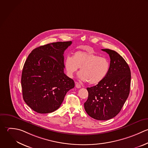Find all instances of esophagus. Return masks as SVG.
<instances>
[{"label":"esophagus","mask_w":148,"mask_h":148,"mask_svg":"<svg viewBox=\"0 0 148 148\" xmlns=\"http://www.w3.org/2000/svg\"><path fill=\"white\" fill-rule=\"evenodd\" d=\"M75 87H76L77 88H80L81 87V84H80L79 83H78V82H75Z\"/></svg>","instance_id":"obj_1"}]
</instances>
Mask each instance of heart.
<instances>
[{
    "label": "heart",
    "instance_id": "heart-1",
    "mask_svg": "<svg viewBox=\"0 0 148 148\" xmlns=\"http://www.w3.org/2000/svg\"><path fill=\"white\" fill-rule=\"evenodd\" d=\"M67 75L72 78L80 68L79 77L91 85L102 82L107 76L110 69L109 60L104 57L89 51H78L73 57L68 56L64 61Z\"/></svg>",
    "mask_w": 148,
    "mask_h": 148
}]
</instances>
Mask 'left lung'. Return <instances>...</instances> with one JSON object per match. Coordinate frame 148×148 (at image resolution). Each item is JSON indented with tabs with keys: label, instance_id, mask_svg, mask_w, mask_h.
<instances>
[{
	"label": "left lung",
	"instance_id": "left-lung-1",
	"mask_svg": "<svg viewBox=\"0 0 148 148\" xmlns=\"http://www.w3.org/2000/svg\"><path fill=\"white\" fill-rule=\"evenodd\" d=\"M110 57V69L106 78L88 88V99L84 103L86 113L92 118L106 121L116 116L130 93L131 71L125 60L116 51L102 49Z\"/></svg>",
	"mask_w": 148,
	"mask_h": 148
}]
</instances>
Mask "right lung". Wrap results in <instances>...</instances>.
<instances>
[{"label":"right lung","instance_id":"add662e5","mask_svg":"<svg viewBox=\"0 0 148 148\" xmlns=\"http://www.w3.org/2000/svg\"><path fill=\"white\" fill-rule=\"evenodd\" d=\"M70 41L48 44L34 49L26 60L21 77L23 99L39 114L58 110L75 83L64 73V51Z\"/></svg>","mask_w":148,"mask_h":148}]
</instances>
